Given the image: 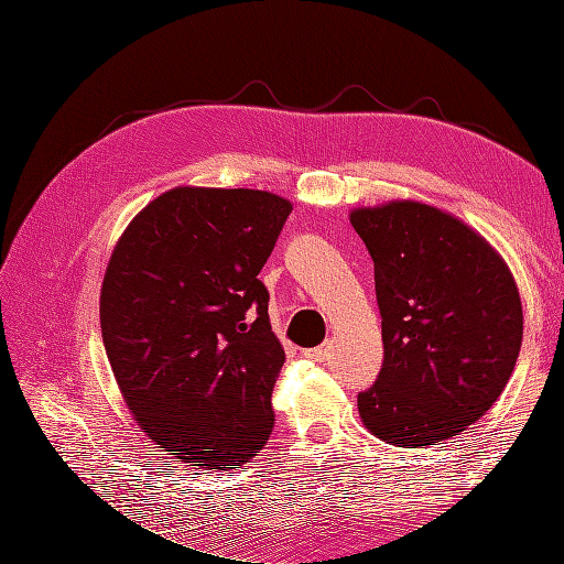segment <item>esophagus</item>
I'll list each match as a JSON object with an SVG mask.
<instances>
[{"mask_svg":"<svg viewBox=\"0 0 564 564\" xmlns=\"http://www.w3.org/2000/svg\"><path fill=\"white\" fill-rule=\"evenodd\" d=\"M303 355L308 357V360H313V362H322L324 357H327V344H324V346H317V348H308V350H303Z\"/></svg>","mask_w":564,"mask_h":564,"instance_id":"obj_1","label":"esophagus"}]
</instances>
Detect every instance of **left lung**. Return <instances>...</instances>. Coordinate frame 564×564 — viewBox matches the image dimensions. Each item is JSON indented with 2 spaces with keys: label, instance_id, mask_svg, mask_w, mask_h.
Segmentation results:
<instances>
[{
  "label": "left lung",
  "instance_id": "1",
  "mask_svg": "<svg viewBox=\"0 0 564 564\" xmlns=\"http://www.w3.org/2000/svg\"><path fill=\"white\" fill-rule=\"evenodd\" d=\"M373 261L383 367L357 395L365 429L419 449L464 433L499 400L522 346L513 272L454 214L416 199L357 207Z\"/></svg>",
  "mask_w": 564,
  "mask_h": 564
}]
</instances>
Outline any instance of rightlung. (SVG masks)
<instances>
[{"label": "right lung", "instance_id": "right-lung-1", "mask_svg": "<svg viewBox=\"0 0 564 564\" xmlns=\"http://www.w3.org/2000/svg\"><path fill=\"white\" fill-rule=\"evenodd\" d=\"M292 202L249 187L178 185L119 237L100 284V332L148 440L187 466L247 464L272 433L284 365L259 272Z\"/></svg>", "mask_w": 564, "mask_h": 564}]
</instances>
